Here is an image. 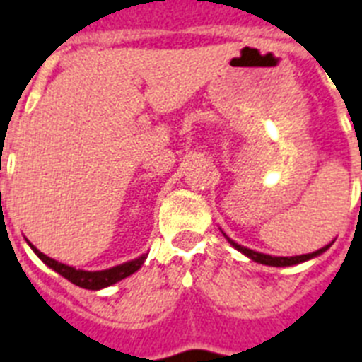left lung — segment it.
I'll use <instances>...</instances> for the list:
<instances>
[{
	"instance_id": "1",
	"label": "left lung",
	"mask_w": 362,
	"mask_h": 362,
	"mask_svg": "<svg viewBox=\"0 0 362 362\" xmlns=\"http://www.w3.org/2000/svg\"><path fill=\"white\" fill-rule=\"evenodd\" d=\"M223 237L228 238V242L231 244L235 250H238L240 253H244L246 257H250L252 261L259 262V264H267V267H294V264H300V262H305L309 261V259H315V257L322 255V253L325 252V250H329L331 244H327V246L320 247V250H316V252L313 253H305V255H294V257H274V255H267V253H259V252H253V250H250V247H244L240 246V244H237L235 240H231V238L223 233Z\"/></svg>"
}]
</instances>
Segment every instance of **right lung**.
I'll use <instances>...</instances> for the list:
<instances>
[{
    "label": "right lung",
    "mask_w": 362,
    "mask_h": 362,
    "mask_svg": "<svg viewBox=\"0 0 362 362\" xmlns=\"http://www.w3.org/2000/svg\"><path fill=\"white\" fill-rule=\"evenodd\" d=\"M31 250L38 255L44 264L55 270L57 274H61L64 279H68L74 285L81 286V288H88V291H100V288H105V286L115 285V283L122 281L125 277H129L131 274L139 270L142 264H144L146 257L148 255H140L139 259H133L129 262H124V264H118V267H112L109 270H100V272H86V270H76L74 267H68V264H62V262L55 261L52 257L44 255L42 252H38L37 247L33 246L31 242H27Z\"/></svg>",
    "instance_id": "right-lung-1"
}]
</instances>
